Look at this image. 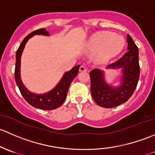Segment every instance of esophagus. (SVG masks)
I'll return each instance as SVG.
<instances>
[{"label":"esophagus","instance_id":"1","mask_svg":"<svg viewBox=\"0 0 155 155\" xmlns=\"http://www.w3.org/2000/svg\"><path fill=\"white\" fill-rule=\"evenodd\" d=\"M80 71H87V68H86L84 66H81L80 67V69H79Z\"/></svg>","mask_w":155,"mask_h":155}]
</instances>
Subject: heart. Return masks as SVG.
<instances>
[{
    "label": "heart",
    "instance_id": "obj_1",
    "mask_svg": "<svg viewBox=\"0 0 155 155\" xmlns=\"http://www.w3.org/2000/svg\"><path fill=\"white\" fill-rule=\"evenodd\" d=\"M125 39L123 36L109 31L93 35L87 43V48L92 52H96L98 61L105 63L116 57L123 50Z\"/></svg>",
    "mask_w": 155,
    "mask_h": 155
}]
</instances>
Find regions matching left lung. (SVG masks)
<instances>
[{
    "instance_id": "left-lung-1",
    "label": "left lung",
    "mask_w": 155,
    "mask_h": 155,
    "mask_svg": "<svg viewBox=\"0 0 155 155\" xmlns=\"http://www.w3.org/2000/svg\"><path fill=\"white\" fill-rule=\"evenodd\" d=\"M127 51L107 68H122V82L112 87L104 80V72L95 68L89 72L91 94L95 103L102 107L112 108L125 103L131 97L140 78L139 50L130 35L127 36Z\"/></svg>"
}]
</instances>
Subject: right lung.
I'll use <instances>...</instances> for the list:
<instances>
[{"instance_id":"add662e5","label":"right lung","mask_w":155,"mask_h":155,"mask_svg":"<svg viewBox=\"0 0 155 155\" xmlns=\"http://www.w3.org/2000/svg\"><path fill=\"white\" fill-rule=\"evenodd\" d=\"M34 35H43V36H49L48 32L45 28L34 30L33 32L28 34L24 39L16 51L15 55V80L17 86H18L21 94L24 97L26 101H28L31 106L39 108L41 110H51L58 108L63 104L66 100L68 88L72 82L73 79L77 76L80 66L73 67L70 71H66L63 74V78L60 81L52 90L44 94H35L30 92L22 83L20 75V66H21V56L23 52L25 46L30 38L33 37Z\"/></svg>"}]
</instances>
